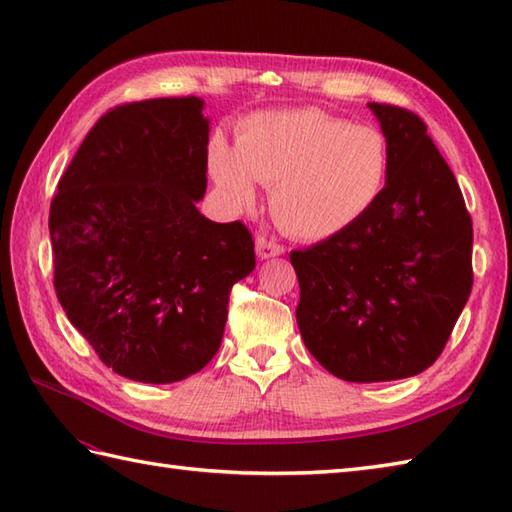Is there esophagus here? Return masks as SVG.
Returning a JSON list of instances; mask_svg holds the SVG:
<instances>
[{"label":"esophagus","mask_w":512,"mask_h":512,"mask_svg":"<svg viewBox=\"0 0 512 512\" xmlns=\"http://www.w3.org/2000/svg\"><path fill=\"white\" fill-rule=\"evenodd\" d=\"M255 250H257V257L259 259H268V257H277V255H284V246L277 244L275 239L259 235L255 239Z\"/></svg>","instance_id":"obj_1"}]
</instances>
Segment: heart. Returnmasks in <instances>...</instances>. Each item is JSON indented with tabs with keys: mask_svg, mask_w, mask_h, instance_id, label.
Instances as JSON below:
<instances>
[{
	"mask_svg": "<svg viewBox=\"0 0 512 512\" xmlns=\"http://www.w3.org/2000/svg\"><path fill=\"white\" fill-rule=\"evenodd\" d=\"M209 169L235 204L255 200V180L273 189L277 224L303 242H321L376 204L389 173V143L372 125L319 110L266 112L239 125L237 149L215 138Z\"/></svg>",
	"mask_w": 512,
	"mask_h": 512,
	"instance_id": "b5f03b06",
	"label": "heart"
}]
</instances>
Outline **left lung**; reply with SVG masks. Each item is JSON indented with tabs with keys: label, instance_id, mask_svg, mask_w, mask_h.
I'll use <instances>...</instances> for the list:
<instances>
[{
	"label": "left lung",
	"instance_id": "1",
	"mask_svg": "<svg viewBox=\"0 0 512 512\" xmlns=\"http://www.w3.org/2000/svg\"><path fill=\"white\" fill-rule=\"evenodd\" d=\"M389 143L376 204L345 233L292 250L297 323L310 354L350 383L436 363L473 288V224L418 114L369 103Z\"/></svg>",
	"mask_w": 512,
	"mask_h": 512
}]
</instances>
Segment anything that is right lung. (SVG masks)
Wrapping results in <instances>:
<instances>
[{"label":"right lung","mask_w":512,"mask_h":512,"mask_svg":"<svg viewBox=\"0 0 512 512\" xmlns=\"http://www.w3.org/2000/svg\"><path fill=\"white\" fill-rule=\"evenodd\" d=\"M198 96L118 105L85 136L50 204L54 290L101 361L176 383L222 343L228 295L253 273L242 222L206 220L209 118Z\"/></svg>","instance_id":"right-lung-1"}]
</instances>
